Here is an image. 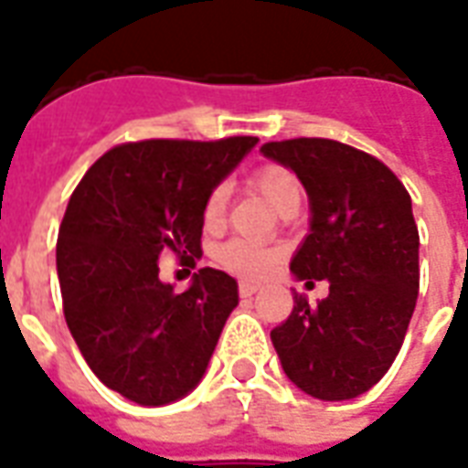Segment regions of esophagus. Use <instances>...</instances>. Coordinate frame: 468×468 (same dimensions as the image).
Segmentation results:
<instances>
[{
    "mask_svg": "<svg viewBox=\"0 0 468 468\" xmlns=\"http://www.w3.org/2000/svg\"><path fill=\"white\" fill-rule=\"evenodd\" d=\"M259 288L261 286L254 283V281H239V293H241V296H254Z\"/></svg>",
    "mask_w": 468,
    "mask_h": 468,
    "instance_id": "obj_1",
    "label": "esophagus"
}]
</instances>
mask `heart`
<instances>
[{"mask_svg":"<svg viewBox=\"0 0 468 468\" xmlns=\"http://www.w3.org/2000/svg\"><path fill=\"white\" fill-rule=\"evenodd\" d=\"M249 187L254 189L256 195L261 197L273 212L283 214L291 207L301 205V182L283 165H261L249 177ZM224 219H227V189L214 187L207 195L205 205H202V227L209 234H217L224 227ZM214 259H217V263H219L224 271L234 273V276H241V279H261V276H266L276 266L279 251L276 249L254 247V244L241 241V239H231V241L221 244L214 251Z\"/></svg>","mask_w":468,"mask_h":468,"instance_id":"1","label":"heart"}]
</instances>
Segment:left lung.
I'll return each mask as SVG.
<instances>
[{"label":"left lung","mask_w":468,"mask_h":468,"mask_svg":"<svg viewBox=\"0 0 468 468\" xmlns=\"http://www.w3.org/2000/svg\"><path fill=\"white\" fill-rule=\"evenodd\" d=\"M311 199V234L291 261L305 286L328 281L318 305L293 293L271 330L288 380L318 399L363 395L395 363L420 291V231L412 199L378 157L338 140L266 143Z\"/></svg>","instance_id":"1"}]
</instances>
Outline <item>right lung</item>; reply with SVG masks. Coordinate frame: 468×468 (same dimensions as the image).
Masks as SVG:
<instances>
[{"label":"right lung","instance_id":"1","mask_svg":"<svg viewBox=\"0 0 468 468\" xmlns=\"http://www.w3.org/2000/svg\"><path fill=\"white\" fill-rule=\"evenodd\" d=\"M259 143L140 140L108 150L73 189L56 241L63 315L105 388L147 407L195 389L239 303L237 281L199 269L175 293L157 259L195 269L202 205Z\"/></svg>","mask_w":468,"mask_h":468}]
</instances>
